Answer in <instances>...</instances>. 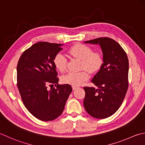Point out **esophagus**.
I'll return each instance as SVG.
<instances>
[{"label":"esophagus","mask_w":145,"mask_h":145,"mask_svg":"<svg viewBox=\"0 0 145 145\" xmlns=\"http://www.w3.org/2000/svg\"><path fill=\"white\" fill-rule=\"evenodd\" d=\"M72 89H73V90H75V89H77V88H78V87L75 86H72Z\"/></svg>","instance_id":"esophagus-1"}]
</instances>
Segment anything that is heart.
<instances>
[{"label":"heart","mask_w":145,"mask_h":145,"mask_svg":"<svg viewBox=\"0 0 145 145\" xmlns=\"http://www.w3.org/2000/svg\"><path fill=\"white\" fill-rule=\"evenodd\" d=\"M69 54L74 57L81 61V68L86 69L91 73L99 71L103 63V56L100 52H93L89 47L84 44H78L72 46L69 50ZM56 68L60 72H64L66 69L67 59L65 56L61 54L55 56L53 60ZM89 78V74L86 70H82L79 72H70L62 78V81L65 84L72 86H79L86 81Z\"/></svg>","instance_id":"b5f03b06"}]
</instances>
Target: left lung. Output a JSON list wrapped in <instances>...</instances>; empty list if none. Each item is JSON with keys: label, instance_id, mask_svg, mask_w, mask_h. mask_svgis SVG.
<instances>
[{"label": "left lung", "instance_id": "obj_1", "mask_svg": "<svg viewBox=\"0 0 145 145\" xmlns=\"http://www.w3.org/2000/svg\"><path fill=\"white\" fill-rule=\"evenodd\" d=\"M84 43L99 44L103 63L91 80L98 89L84 88V106L91 116L104 119L116 113L125 98L128 88V59L121 46L109 37L97 38Z\"/></svg>", "mask_w": 145, "mask_h": 145}]
</instances>
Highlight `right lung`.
<instances>
[{"instance_id":"right-lung-1","label":"right lung","mask_w":145,"mask_h":145,"mask_svg":"<svg viewBox=\"0 0 145 145\" xmlns=\"http://www.w3.org/2000/svg\"><path fill=\"white\" fill-rule=\"evenodd\" d=\"M63 45L35 43L22 53L17 64V87L24 105L34 116L44 121L60 116L72 90L69 84H58L57 72L53 63ZM54 84L56 88L46 89L48 85Z\"/></svg>"}]
</instances>
